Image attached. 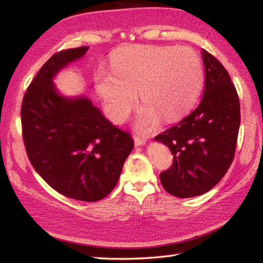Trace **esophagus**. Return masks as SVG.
<instances>
[{
	"label": "esophagus",
	"mask_w": 263,
	"mask_h": 263,
	"mask_svg": "<svg viewBox=\"0 0 263 263\" xmlns=\"http://www.w3.org/2000/svg\"><path fill=\"white\" fill-rule=\"evenodd\" d=\"M133 140H135V144H136L137 147H139V146H143V144L147 142V139L140 138V137H138V136H135V137H133Z\"/></svg>",
	"instance_id": "34e87169"
}]
</instances>
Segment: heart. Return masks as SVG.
<instances>
[{
	"label": "heart",
	"instance_id": "obj_1",
	"mask_svg": "<svg viewBox=\"0 0 263 263\" xmlns=\"http://www.w3.org/2000/svg\"><path fill=\"white\" fill-rule=\"evenodd\" d=\"M110 70L99 69L95 87L106 113L122 123L138 103V93L146 104L139 111L138 128L149 131L163 116L173 121L192 107L203 80L199 55L190 47L131 46L114 53Z\"/></svg>",
	"mask_w": 263,
	"mask_h": 263
}]
</instances>
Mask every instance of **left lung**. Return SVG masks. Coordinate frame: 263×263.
Here are the masks:
<instances>
[{
    "instance_id": "left-lung-1",
    "label": "left lung",
    "mask_w": 263,
    "mask_h": 263,
    "mask_svg": "<svg viewBox=\"0 0 263 263\" xmlns=\"http://www.w3.org/2000/svg\"><path fill=\"white\" fill-rule=\"evenodd\" d=\"M203 96L191 114L155 138L170 148L171 168L160 173L167 192L192 198L214 187L230 168L241 123L239 99L227 70L202 49Z\"/></svg>"
}]
</instances>
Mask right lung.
<instances>
[{"label": "right lung", "mask_w": 263, "mask_h": 263, "mask_svg": "<svg viewBox=\"0 0 263 263\" xmlns=\"http://www.w3.org/2000/svg\"><path fill=\"white\" fill-rule=\"evenodd\" d=\"M87 51L70 48L47 60L22 99L21 125L27 156L43 180L65 197L95 202L115 187L133 140L88 98H65L55 88L58 72Z\"/></svg>", "instance_id": "1"}]
</instances>
